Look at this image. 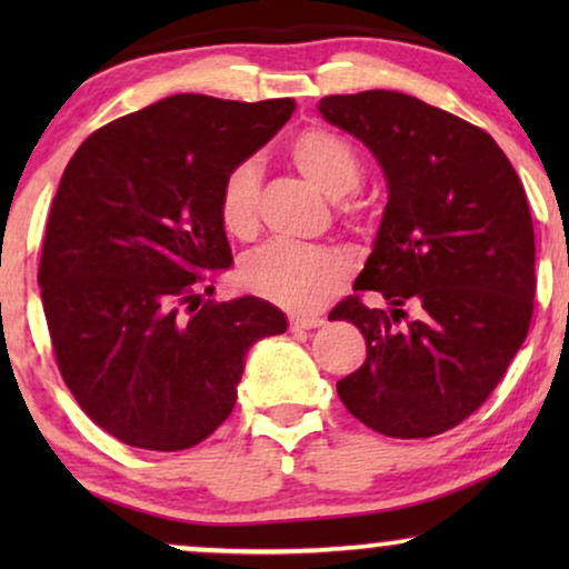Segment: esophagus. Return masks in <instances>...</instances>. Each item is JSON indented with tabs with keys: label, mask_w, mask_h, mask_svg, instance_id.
<instances>
[{
	"label": "esophagus",
	"mask_w": 569,
	"mask_h": 569,
	"mask_svg": "<svg viewBox=\"0 0 569 569\" xmlns=\"http://www.w3.org/2000/svg\"><path fill=\"white\" fill-rule=\"evenodd\" d=\"M326 321L318 316H292L290 318V329L292 331H310V329H321Z\"/></svg>",
	"instance_id": "esophagus-1"
}]
</instances>
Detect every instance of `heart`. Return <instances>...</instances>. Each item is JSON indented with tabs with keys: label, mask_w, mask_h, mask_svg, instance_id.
Segmentation results:
<instances>
[{
	"label": "heart",
	"mask_w": 569,
	"mask_h": 569,
	"mask_svg": "<svg viewBox=\"0 0 569 569\" xmlns=\"http://www.w3.org/2000/svg\"><path fill=\"white\" fill-rule=\"evenodd\" d=\"M295 168L316 183L326 197L341 199L362 181L360 154L345 137L329 129H306L292 139ZM261 168L253 158L240 160L220 183L222 228L230 236L248 238L259 220ZM347 279V261L323 246L267 243L246 253L238 267V282L256 298L290 310H310L331 298Z\"/></svg>",
	"instance_id": "obj_1"
}]
</instances>
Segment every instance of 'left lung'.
I'll list each match as a JSON object with an SVG mask.
<instances>
[{"label":"left lung","instance_id":"left-lung-1","mask_svg":"<svg viewBox=\"0 0 569 569\" xmlns=\"http://www.w3.org/2000/svg\"><path fill=\"white\" fill-rule=\"evenodd\" d=\"M318 111L376 154L388 183L355 282L388 310L349 295L329 313L368 345L339 399L388 438H432L487 401L526 341L536 243L523 183L487 131L403 92L329 96Z\"/></svg>","mask_w":569,"mask_h":569}]
</instances>
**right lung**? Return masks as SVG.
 <instances>
[{
	"instance_id": "obj_1",
	"label": "right lung",
	"mask_w": 569,
	"mask_h": 569,
	"mask_svg": "<svg viewBox=\"0 0 569 569\" xmlns=\"http://www.w3.org/2000/svg\"><path fill=\"white\" fill-rule=\"evenodd\" d=\"M292 111L290 98L170 96L106 123L69 160L38 284L61 378L116 440L166 453L207 440L236 407L248 349L287 331L267 300L201 302L199 290L232 263L224 173Z\"/></svg>"
}]
</instances>
